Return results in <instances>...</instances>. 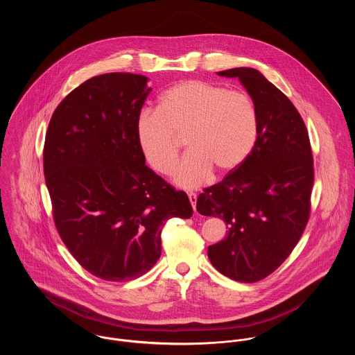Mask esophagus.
Listing matches in <instances>:
<instances>
[{"label": "esophagus", "mask_w": 355, "mask_h": 355, "mask_svg": "<svg viewBox=\"0 0 355 355\" xmlns=\"http://www.w3.org/2000/svg\"><path fill=\"white\" fill-rule=\"evenodd\" d=\"M187 196H189V200H190V203H191L193 209L196 210V209H197V194H196V193H189Z\"/></svg>", "instance_id": "34e87169"}]
</instances>
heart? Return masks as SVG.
I'll return each instance as SVG.
<instances>
[{
	"mask_svg": "<svg viewBox=\"0 0 355 355\" xmlns=\"http://www.w3.org/2000/svg\"><path fill=\"white\" fill-rule=\"evenodd\" d=\"M189 153L179 164L176 184L191 189L211 171L228 175L250 155L258 137V113L252 97L241 90L190 79L165 90L158 110L137 120V139L146 161L161 175L175 169L180 142Z\"/></svg>",
	"mask_w": 355,
	"mask_h": 355,
	"instance_id": "b5f03b06",
	"label": "heart"
}]
</instances>
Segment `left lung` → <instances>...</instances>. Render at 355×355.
Wrapping results in <instances>:
<instances>
[{"instance_id":"left-lung-1","label":"left lung","mask_w":355,"mask_h":355,"mask_svg":"<svg viewBox=\"0 0 355 355\" xmlns=\"http://www.w3.org/2000/svg\"><path fill=\"white\" fill-rule=\"evenodd\" d=\"M217 75L238 78L246 87L258 137L238 169L203 189L197 210L228 225L224 241L207 249L211 265L232 280L255 283L286 261L304 234L314 182L311 146L294 103L261 72L232 68Z\"/></svg>"}]
</instances>
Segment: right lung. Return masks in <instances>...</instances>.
<instances>
[{"label":"right lung","mask_w":355,"mask_h":355,"mask_svg":"<svg viewBox=\"0 0 355 355\" xmlns=\"http://www.w3.org/2000/svg\"><path fill=\"white\" fill-rule=\"evenodd\" d=\"M130 72L94 76L53 112L44 172L54 225L73 258L106 282L145 275L161 255V231L193 207L145 165L137 120L150 87Z\"/></svg>","instance_id":"obj_1"}]
</instances>
